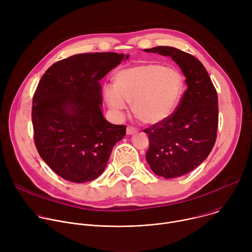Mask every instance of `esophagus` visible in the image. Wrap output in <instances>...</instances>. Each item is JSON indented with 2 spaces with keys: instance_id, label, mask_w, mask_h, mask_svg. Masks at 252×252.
Masks as SVG:
<instances>
[{
  "instance_id": "obj_1",
  "label": "esophagus",
  "mask_w": 252,
  "mask_h": 252,
  "mask_svg": "<svg viewBox=\"0 0 252 252\" xmlns=\"http://www.w3.org/2000/svg\"><path fill=\"white\" fill-rule=\"evenodd\" d=\"M137 131V129L135 128V127H133V126H128L127 127H126V134H133V133H135Z\"/></svg>"
}]
</instances>
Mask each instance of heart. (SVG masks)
<instances>
[{
	"label": "heart",
	"mask_w": 252,
	"mask_h": 252,
	"mask_svg": "<svg viewBox=\"0 0 252 252\" xmlns=\"http://www.w3.org/2000/svg\"><path fill=\"white\" fill-rule=\"evenodd\" d=\"M184 88L179 71L149 63L118 71L114 86H106L103 94L107 105L117 116H123L126 102H131L132 112L141 123L156 125L174 113L181 102Z\"/></svg>",
	"instance_id": "heart-1"
}]
</instances>
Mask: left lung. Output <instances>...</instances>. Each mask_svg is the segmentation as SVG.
<instances>
[{"label": "left lung", "mask_w": 252, "mask_h": 252, "mask_svg": "<svg viewBox=\"0 0 252 252\" xmlns=\"http://www.w3.org/2000/svg\"><path fill=\"white\" fill-rule=\"evenodd\" d=\"M145 52L170 57L186 76L188 89L175 112L164 122L143 129L149 135L146 158L152 170L164 178H174L196 168L210 154L219 125L218 93L195 57L172 47Z\"/></svg>", "instance_id": "8db88e82"}]
</instances>
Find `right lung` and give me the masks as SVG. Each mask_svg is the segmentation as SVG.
I'll list each match as a JSON object with an SVG mask.
<instances>
[{
  "instance_id": "right-lung-1",
  "label": "right lung",
  "mask_w": 252,
  "mask_h": 252,
  "mask_svg": "<svg viewBox=\"0 0 252 252\" xmlns=\"http://www.w3.org/2000/svg\"><path fill=\"white\" fill-rule=\"evenodd\" d=\"M128 59L117 53H88L55 63L32 97L33 140L39 155L61 177L87 183L104 170L126 126L107 122L99 81Z\"/></svg>"
}]
</instances>
